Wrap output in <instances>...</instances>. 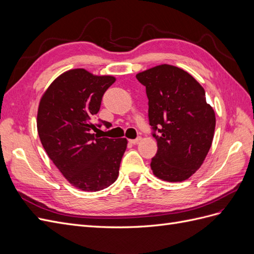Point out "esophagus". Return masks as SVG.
<instances>
[{"label": "esophagus", "instance_id": "1", "mask_svg": "<svg viewBox=\"0 0 254 254\" xmlns=\"http://www.w3.org/2000/svg\"><path fill=\"white\" fill-rule=\"evenodd\" d=\"M141 141V137L139 136V137H136V139H133V140H129V142L131 143V144H137Z\"/></svg>", "mask_w": 254, "mask_h": 254}]
</instances>
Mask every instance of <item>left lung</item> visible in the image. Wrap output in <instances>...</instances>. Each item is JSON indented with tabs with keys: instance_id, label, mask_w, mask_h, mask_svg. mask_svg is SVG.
Segmentation results:
<instances>
[{
	"instance_id": "8db88e82",
	"label": "left lung",
	"mask_w": 254,
	"mask_h": 254,
	"mask_svg": "<svg viewBox=\"0 0 254 254\" xmlns=\"http://www.w3.org/2000/svg\"><path fill=\"white\" fill-rule=\"evenodd\" d=\"M146 88L149 125L158 145L153 175L168 182L189 179L209 152L216 119L204 89L180 67L161 64L136 74Z\"/></svg>"
}]
</instances>
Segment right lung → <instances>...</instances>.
Here are the masks:
<instances>
[{
	"label": "right lung",
	"mask_w": 254,
	"mask_h": 254,
	"mask_svg": "<svg viewBox=\"0 0 254 254\" xmlns=\"http://www.w3.org/2000/svg\"><path fill=\"white\" fill-rule=\"evenodd\" d=\"M113 76H96L84 68L66 71L54 80L40 99L37 129L43 148L73 187L84 191L108 188L118 179L127 140L96 136L93 124Z\"/></svg>",
	"instance_id": "1"
}]
</instances>
